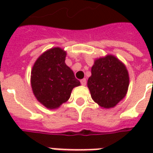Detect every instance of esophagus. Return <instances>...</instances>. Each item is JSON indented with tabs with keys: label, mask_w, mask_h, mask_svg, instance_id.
<instances>
[{
	"label": "esophagus",
	"mask_w": 153,
	"mask_h": 153,
	"mask_svg": "<svg viewBox=\"0 0 153 153\" xmlns=\"http://www.w3.org/2000/svg\"><path fill=\"white\" fill-rule=\"evenodd\" d=\"M80 83H81V84H82L83 86H85V85H86V83H87V80L85 79H81Z\"/></svg>",
	"instance_id": "obj_1"
}]
</instances>
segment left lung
<instances>
[{"label":"left lung","instance_id":"1","mask_svg":"<svg viewBox=\"0 0 153 153\" xmlns=\"http://www.w3.org/2000/svg\"><path fill=\"white\" fill-rule=\"evenodd\" d=\"M88 80L91 97L101 107L109 109L121 101L128 92L129 76L125 64L113 55L94 60Z\"/></svg>","mask_w":153,"mask_h":153}]
</instances>
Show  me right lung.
Here are the masks:
<instances>
[{
  "label": "right lung",
  "instance_id": "obj_1",
  "mask_svg": "<svg viewBox=\"0 0 153 153\" xmlns=\"http://www.w3.org/2000/svg\"><path fill=\"white\" fill-rule=\"evenodd\" d=\"M66 51L52 47L38 57L31 71L33 93L48 109H56L66 102L74 88L80 85L73 70L65 62Z\"/></svg>",
  "mask_w": 153,
  "mask_h": 153
}]
</instances>
